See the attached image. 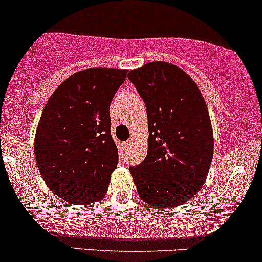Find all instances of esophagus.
<instances>
[{
    "label": "esophagus",
    "mask_w": 262,
    "mask_h": 262,
    "mask_svg": "<svg viewBox=\"0 0 262 262\" xmlns=\"http://www.w3.org/2000/svg\"><path fill=\"white\" fill-rule=\"evenodd\" d=\"M130 144H132V140H128V142L124 143V148H128V146Z\"/></svg>",
    "instance_id": "obj_1"
}]
</instances>
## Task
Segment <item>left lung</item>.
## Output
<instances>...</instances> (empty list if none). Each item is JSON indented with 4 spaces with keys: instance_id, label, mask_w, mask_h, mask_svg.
I'll use <instances>...</instances> for the list:
<instances>
[{
    "instance_id": "1",
    "label": "left lung",
    "mask_w": 262,
    "mask_h": 262,
    "mask_svg": "<svg viewBox=\"0 0 262 262\" xmlns=\"http://www.w3.org/2000/svg\"><path fill=\"white\" fill-rule=\"evenodd\" d=\"M148 116V153L130 166L137 191L157 208L183 205L200 191L214 155V134L205 99L194 79L168 62L129 72Z\"/></svg>"
}]
</instances>
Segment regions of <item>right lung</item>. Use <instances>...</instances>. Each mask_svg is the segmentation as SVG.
<instances>
[{
	"instance_id": "1",
	"label": "right lung",
	"mask_w": 262,
	"mask_h": 262,
	"mask_svg": "<svg viewBox=\"0 0 262 262\" xmlns=\"http://www.w3.org/2000/svg\"><path fill=\"white\" fill-rule=\"evenodd\" d=\"M126 70L93 67L57 87L34 137L37 166L50 190L76 205L102 200L118 164L109 107Z\"/></svg>"
}]
</instances>
